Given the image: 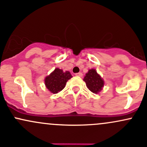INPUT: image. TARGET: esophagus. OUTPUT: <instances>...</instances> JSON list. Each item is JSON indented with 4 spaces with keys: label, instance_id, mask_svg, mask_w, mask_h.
<instances>
[{
    "label": "esophagus",
    "instance_id": "obj_1",
    "mask_svg": "<svg viewBox=\"0 0 147 147\" xmlns=\"http://www.w3.org/2000/svg\"><path fill=\"white\" fill-rule=\"evenodd\" d=\"M75 75L76 76H79V77L83 76V74L82 73H77V74H76Z\"/></svg>",
    "mask_w": 147,
    "mask_h": 147
}]
</instances>
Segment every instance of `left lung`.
Masks as SVG:
<instances>
[{
    "label": "left lung",
    "mask_w": 147,
    "mask_h": 147,
    "mask_svg": "<svg viewBox=\"0 0 147 147\" xmlns=\"http://www.w3.org/2000/svg\"><path fill=\"white\" fill-rule=\"evenodd\" d=\"M83 80L86 82V86L88 89L93 93H97L100 92L104 87V82L102 77L97 74L95 69H90L88 72L86 74Z\"/></svg>",
    "instance_id": "obj_1"
}]
</instances>
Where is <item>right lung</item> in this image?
I'll use <instances>...</instances> for the list:
<instances>
[{
    "label": "right lung",
    "mask_w": 147,
    "mask_h": 147,
    "mask_svg": "<svg viewBox=\"0 0 147 147\" xmlns=\"http://www.w3.org/2000/svg\"><path fill=\"white\" fill-rule=\"evenodd\" d=\"M71 78L72 76L70 72H64L61 69L56 68L54 71L45 78V86L50 92L56 94L64 89L68 80Z\"/></svg>",
    "instance_id": "add662e5"
}]
</instances>
